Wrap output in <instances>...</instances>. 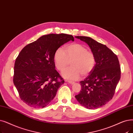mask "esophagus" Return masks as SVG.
<instances>
[{
	"mask_svg": "<svg viewBox=\"0 0 133 133\" xmlns=\"http://www.w3.org/2000/svg\"><path fill=\"white\" fill-rule=\"evenodd\" d=\"M66 82H67V83H68L69 84H73L75 83L74 82H72V81H70V80H65Z\"/></svg>",
	"mask_w": 133,
	"mask_h": 133,
	"instance_id": "obj_1",
	"label": "esophagus"
}]
</instances>
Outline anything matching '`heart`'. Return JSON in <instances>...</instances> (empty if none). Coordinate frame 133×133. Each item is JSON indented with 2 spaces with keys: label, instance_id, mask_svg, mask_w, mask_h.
I'll return each mask as SVG.
<instances>
[{
  "label": "heart",
  "instance_id": "heart-1",
  "mask_svg": "<svg viewBox=\"0 0 133 133\" xmlns=\"http://www.w3.org/2000/svg\"><path fill=\"white\" fill-rule=\"evenodd\" d=\"M54 59L60 72L65 70L71 62L72 67L62 73L65 78L71 80H78L82 74L84 77L88 76L94 70L96 63L94 53L79 43L67 45L65 50L58 48L55 51Z\"/></svg>",
  "mask_w": 133,
  "mask_h": 133
}]
</instances>
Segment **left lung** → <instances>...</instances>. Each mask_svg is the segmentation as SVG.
I'll list each match as a JSON object with an SVG mask.
<instances>
[{"mask_svg":"<svg viewBox=\"0 0 133 133\" xmlns=\"http://www.w3.org/2000/svg\"><path fill=\"white\" fill-rule=\"evenodd\" d=\"M85 42L96 56V66L84 80L80 82L82 90L75 96L82 106L98 108L112 99L121 78V68L117 55L104 44L91 37L76 36Z\"/></svg>","mask_w":133,"mask_h":133,"instance_id":"1","label":"left lung"}]
</instances>
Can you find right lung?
Returning <instances> with one entry per match:
<instances>
[{
  "label": "right lung",
  "mask_w": 133,
  "mask_h": 133,
  "mask_svg": "<svg viewBox=\"0 0 133 133\" xmlns=\"http://www.w3.org/2000/svg\"><path fill=\"white\" fill-rule=\"evenodd\" d=\"M74 37L66 34L43 35L27 44L15 61L14 83L21 100L34 108L48 105L65 81L55 70L54 56Z\"/></svg>",
  "instance_id": "add662e5"
}]
</instances>
